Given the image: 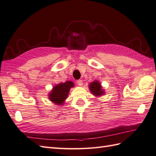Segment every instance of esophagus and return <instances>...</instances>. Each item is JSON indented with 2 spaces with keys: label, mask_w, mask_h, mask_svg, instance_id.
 Segmentation results:
<instances>
[{
  "label": "esophagus",
  "mask_w": 156,
  "mask_h": 156,
  "mask_svg": "<svg viewBox=\"0 0 156 156\" xmlns=\"http://www.w3.org/2000/svg\"><path fill=\"white\" fill-rule=\"evenodd\" d=\"M77 83H78V85L79 86H83V82H82V81L81 80H78L77 81Z\"/></svg>",
  "instance_id": "34e87169"
}]
</instances>
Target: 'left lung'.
Returning a JSON list of instances; mask_svg holds the SVG:
<instances>
[{
	"instance_id": "obj_1",
	"label": "left lung",
	"mask_w": 156,
	"mask_h": 156,
	"mask_svg": "<svg viewBox=\"0 0 156 156\" xmlns=\"http://www.w3.org/2000/svg\"><path fill=\"white\" fill-rule=\"evenodd\" d=\"M89 89L90 92L94 96L100 97L105 94L104 89L102 88L101 83L98 80H95L91 82L89 84Z\"/></svg>"
}]
</instances>
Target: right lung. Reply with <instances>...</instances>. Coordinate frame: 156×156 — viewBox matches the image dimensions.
I'll return each instance as SVG.
<instances>
[{
  "label": "right lung",
  "instance_id": "obj_1",
  "mask_svg": "<svg viewBox=\"0 0 156 156\" xmlns=\"http://www.w3.org/2000/svg\"><path fill=\"white\" fill-rule=\"evenodd\" d=\"M74 86V83L72 81H66L55 86L48 95L49 100L56 105H64L70 88Z\"/></svg>",
  "mask_w": 156,
  "mask_h": 156
}]
</instances>
